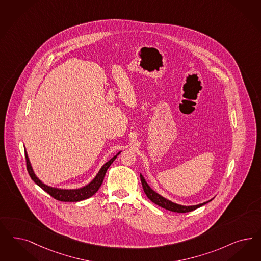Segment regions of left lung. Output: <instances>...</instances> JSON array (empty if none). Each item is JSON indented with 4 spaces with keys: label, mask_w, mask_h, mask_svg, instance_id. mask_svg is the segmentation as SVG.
<instances>
[{
    "label": "left lung",
    "mask_w": 261,
    "mask_h": 261,
    "mask_svg": "<svg viewBox=\"0 0 261 261\" xmlns=\"http://www.w3.org/2000/svg\"><path fill=\"white\" fill-rule=\"evenodd\" d=\"M140 176H141V181H142V185H143V188H144V192L146 195V197L149 198L152 202H154L155 204L159 205V206L163 207L167 210H170L172 212H177V213H186V212H191L195 209H197L198 207L202 206L204 204L208 203L209 201H211L213 198L207 200L205 202H202V203H199V204H196V205H182L179 203H176V202H173L168 198H164L163 196H161L160 194H158L156 191L154 190L148 185V183L146 182V180L144 177V175L142 173H140Z\"/></svg>",
    "instance_id": "left-lung-1"
}]
</instances>
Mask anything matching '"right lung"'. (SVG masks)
<instances>
[{"label": "right lung", "mask_w": 261, "mask_h": 261, "mask_svg": "<svg viewBox=\"0 0 261 261\" xmlns=\"http://www.w3.org/2000/svg\"><path fill=\"white\" fill-rule=\"evenodd\" d=\"M121 152H117L113 158H111L108 162L105 163L101 169L99 170L97 174L94 176V178L88 183L87 185L83 186L81 188L77 189H63V188H57V187H52L42 182L36 176L34 169L32 167V164L30 162L29 156H28L26 147H25V155H26V162H27V170L31 178L34 180V182L37 184L41 189L44 190L46 193H48L51 197L61 200V201H66V202H77L81 201L84 199L92 197L97 191H98L100 186L102 185V182L104 180V176L106 174V171L109 169V167L115 161V159L118 156V154Z\"/></svg>", "instance_id": "1"}]
</instances>
